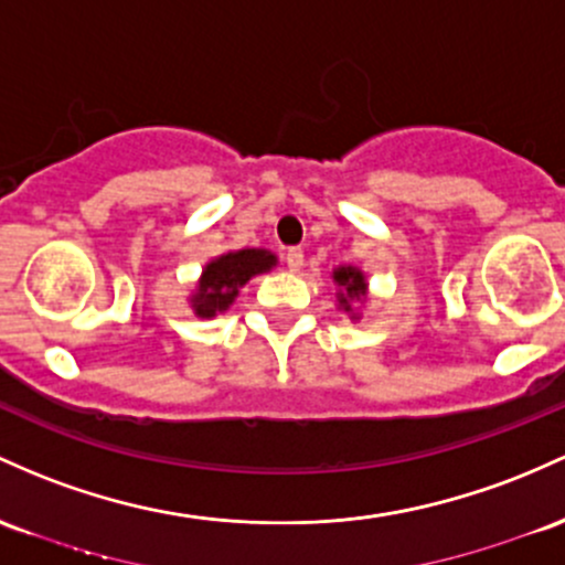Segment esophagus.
<instances>
[{
	"label": "esophagus",
	"instance_id": "34e87169",
	"mask_svg": "<svg viewBox=\"0 0 565 565\" xmlns=\"http://www.w3.org/2000/svg\"><path fill=\"white\" fill-rule=\"evenodd\" d=\"M302 263H306V254H302V249H297V246H292V249L287 252V268L289 270H300Z\"/></svg>",
	"mask_w": 565,
	"mask_h": 565
}]
</instances>
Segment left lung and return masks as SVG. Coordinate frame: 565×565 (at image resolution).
Listing matches in <instances>:
<instances>
[{"label":"left lung","mask_w":565,"mask_h":565,"mask_svg":"<svg viewBox=\"0 0 565 565\" xmlns=\"http://www.w3.org/2000/svg\"><path fill=\"white\" fill-rule=\"evenodd\" d=\"M334 281H338L340 287L345 289V292H340V306H343L345 311H351L349 300H353V302L362 300L364 289H367V284H364V276L356 268H338V270H334Z\"/></svg>","instance_id":"1"}]
</instances>
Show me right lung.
Here are the masks:
<instances>
[{
  "mask_svg": "<svg viewBox=\"0 0 565 565\" xmlns=\"http://www.w3.org/2000/svg\"><path fill=\"white\" fill-rule=\"evenodd\" d=\"M276 265V257L263 249H241L227 252L220 259L206 265L198 295L192 297V308L198 316H214L227 311V306L235 300L238 289L254 276V273L270 270Z\"/></svg>",
  "mask_w": 565,
  "mask_h": 565,
  "instance_id": "add662e5",
  "label": "right lung"
}]
</instances>
